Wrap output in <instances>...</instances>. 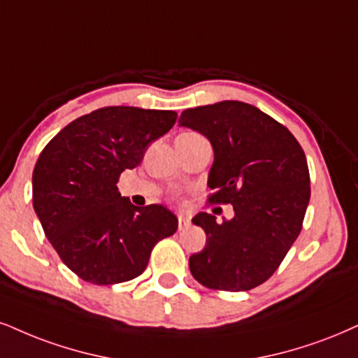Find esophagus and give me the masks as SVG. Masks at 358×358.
<instances>
[{
  "label": "esophagus",
  "instance_id": "esophagus-1",
  "mask_svg": "<svg viewBox=\"0 0 358 358\" xmlns=\"http://www.w3.org/2000/svg\"><path fill=\"white\" fill-rule=\"evenodd\" d=\"M178 226H179V231H184V229H187L189 226H191V220H189L186 215H179Z\"/></svg>",
  "mask_w": 358,
  "mask_h": 358
}]
</instances>
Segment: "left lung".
Segmentation results:
<instances>
[{
	"mask_svg": "<svg viewBox=\"0 0 358 358\" xmlns=\"http://www.w3.org/2000/svg\"><path fill=\"white\" fill-rule=\"evenodd\" d=\"M179 126L209 139L210 201L234 207V217L222 222L207 213L192 217L207 237L204 249L189 257L191 273L209 289H254L277 271L301 234L310 199L306 154L285 126L241 101L186 109Z\"/></svg>",
	"mask_w": 358,
	"mask_h": 358,
	"instance_id": "obj_1",
	"label": "left lung"
}]
</instances>
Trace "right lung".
<instances>
[{"instance_id": "add662e5", "label": "right lung", "mask_w": 358, "mask_h": 358, "mask_svg": "<svg viewBox=\"0 0 358 358\" xmlns=\"http://www.w3.org/2000/svg\"><path fill=\"white\" fill-rule=\"evenodd\" d=\"M174 111L111 106L69 122L33 171V207L48 241L83 280L127 282L148 267L157 241L178 231L164 206L138 207L117 192L122 171L174 126Z\"/></svg>"}]
</instances>
